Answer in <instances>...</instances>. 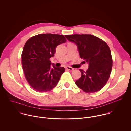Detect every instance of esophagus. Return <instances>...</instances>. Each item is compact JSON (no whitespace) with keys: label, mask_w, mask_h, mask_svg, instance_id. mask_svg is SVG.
Instances as JSON below:
<instances>
[{"label":"esophagus","mask_w":131,"mask_h":131,"mask_svg":"<svg viewBox=\"0 0 131 131\" xmlns=\"http://www.w3.org/2000/svg\"><path fill=\"white\" fill-rule=\"evenodd\" d=\"M66 70H70V71H73V70H74V68H72V67H67L66 68Z\"/></svg>","instance_id":"1"}]
</instances>
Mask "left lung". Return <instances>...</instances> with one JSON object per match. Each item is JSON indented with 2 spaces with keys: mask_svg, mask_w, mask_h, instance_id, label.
Wrapping results in <instances>:
<instances>
[{
  "mask_svg": "<svg viewBox=\"0 0 131 131\" xmlns=\"http://www.w3.org/2000/svg\"><path fill=\"white\" fill-rule=\"evenodd\" d=\"M78 47L81 58L89 63L86 72L80 69L81 78L76 81V85L86 93L100 90L107 82L112 67L110 48L102 39L90 34L65 35Z\"/></svg>",
  "mask_w": 131,
  "mask_h": 131,
  "instance_id": "8db88e82",
  "label": "left lung"
}]
</instances>
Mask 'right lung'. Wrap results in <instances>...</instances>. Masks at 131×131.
Returning a JSON list of instances; mask_svg holds the SVG:
<instances>
[{
    "instance_id": "obj_1",
    "label": "right lung",
    "mask_w": 131,
    "mask_h": 131,
    "mask_svg": "<svg viewBox=\"0 0 131 131\" xmlns=\"http://www.w3.org/2000/svg\"><path fill=\"white\" fill-rule=\"evenodd\" d=\"M66 40L63 35L41 34L26 42L21 54V64L25 78L33 89L47 92L57 85L66 70L53 64L51 69L50 58L54 56L56 46Z\"/></svg>"
}]
</instances>
